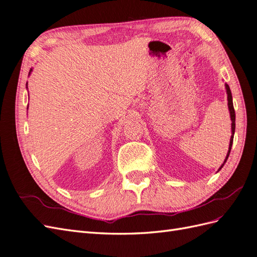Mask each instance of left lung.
I'll return each instance as SVG.
<instances>
[{"instance_id":"8db88e82","label":"left lung","mask_w":257,"mask_h":257,"mask_svg":"<svg viewBox=\"0 0 257 257\" xmlns=\"http://www.w3.org/2000/svg\"><path fill=\"white\" fill-rule=\"evenodd\" d=\"M226 87V93H227V100H228V109H229V113H230V120H231V137H230V143H229V148H228V152H227V156L225 158V161L224 163L220 165V168L218 169V171L221 170L223 168L224 164L226 163L228 157H229L230 154V150H231V146H232V142H233V135H234V130H235V113H234V109H233V103H232V95H231V91H230V87L229 85L225 84ZM217 171V172H218Z\"/></svg>"}]
</instances>
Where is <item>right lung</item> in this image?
I'll list each match as a JSON object with an SVG mask.
<instances>
[{"instance_id":"add662e5","label":"right lung","mask_w":257,"mask_h":257,"mask_svg":"<svg viewBox=\"0 0 257 257\" xmlns=\"http://www.w3.org/2000/svg\"><path fill=\"white\" fill-rule=\"evenodd\" d=\"M32 72V69H30V72H29V74ZM28 106H29V105H28Z\"/></svg>"}]
</instances>
